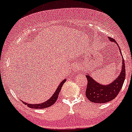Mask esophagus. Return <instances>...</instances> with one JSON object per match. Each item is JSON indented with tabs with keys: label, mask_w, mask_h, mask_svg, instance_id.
Masks as SVG:
<instances>
[{
	"label": "esophagus",
	"mask_w": 132,
	"mask_h": 132,
	"mask_svg": "<svg viewBox=\"0 0 132 132\" xmlns=\"http://www.w3.org/2000/svg\"><path fill=\"white\" fill-rule=\"evenodd\" d=\"M78 70H79V66H77V65L76 64H74V66H73V71L76 72H77V71Z\"/></svg>",
	"instance_id": "esophagus-1"
}]
</instances>
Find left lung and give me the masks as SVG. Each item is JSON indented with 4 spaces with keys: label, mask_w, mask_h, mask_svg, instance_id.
I'll list each match as a JSON object with an SVG mask.
<instances>
[{
    "label": "left lung",
    "mask_w": 132,
    "mask_h": 132,
    "mask_svg": "<svg viewBox=\"0 0 132 132\" xmlns=\"http://www.w3.org/2000/svg\"><path fill=\"white\" fill-rule=\"evenodd\" d=\"M111 42L116 41L111 37H108ZM117 44V43H116ZM118 46L120 54L122 55L121 50L119 46ZM122 68L119 75L112 81L111 83L107 85H103L96 82L88 74H87V86L85 91V95L88 100L95 103H105L112 100L117 96L121 90L122 85L125 80V68L124 60L122 56Z\"/></svg>",
    "instance_id": "8db88e82"
}]
</instances>
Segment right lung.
Here are the masks:
<instances>
[{
    "label": "right lung",
    "mask_w": 132,
    "mask_h": 132,
    "mask_svg": "<svg viewBox=\"0 0 132 132\" xmlns=\"http://www.w3.org/2000/svg\"><path fill=\"white\" fill-rule=\"evenodd\" d=\"M66 81V79H64L63 80L61 83L59 84L58 85V88H56V91L55 92V93H53V95L51 96V98L50 99H48V100L45 101V102L42 103H40V104H28L26 102H23L24 103V104L25 105H27L29 108H34V109H44V108H47L50 107L54 103L56 102L57 98H58V95H59V93L60 92V90L61 89L62 85L64 84L65 82Z\"/></svg>",
    "instance_id": "right-lung-1"
}]
</instances>
